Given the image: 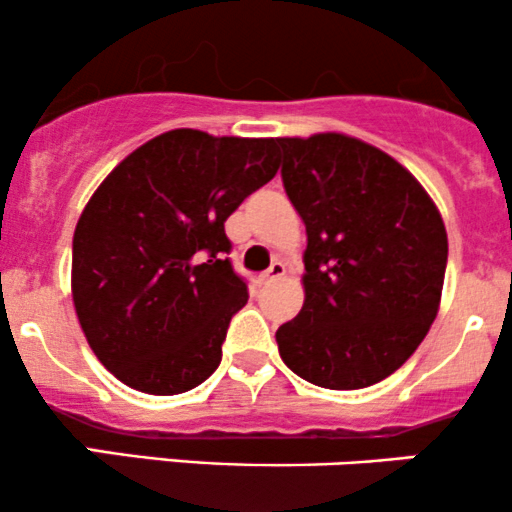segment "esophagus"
Masks as SVG:
<instances>
[{
	"label": "esophagus",
	"instance_id": "obj_1",
	"mask_svg": "<svg viewBox=\"0 0 512 512\" xmlns=\"http://www.w3.org/2000/svg\"><path fill=\"white\" fill-rule=\"evenodd\" d=\"M284 274H286V264L276 260V262H272V267H269L267 272L262 274V281H264V284H272V281L281 279V276H284Z\"/></svg>",
	"mask_w": 512,
	"mask_h": 512
}]
</instances>
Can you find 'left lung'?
Returning <instances> with one entry per match:
<instances>
[{"label": "left lung", "mask_w": 512, "mask_h": 512, "mask_svg": "<svg viewBox=\"0 0 512 512\" xmlns=\"http://www.w3.org/2000/svg\"><path fill=\"white\" fill-rule=\"evenodd\" d=\"M305 223V303L276 330L284 363L327 390L385 380L438 315L448 233L419 180L344 134L276 139Z\"/></svg>", "instance_id": "obj_1"}]
</instances>
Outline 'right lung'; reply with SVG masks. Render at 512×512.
Segmentation results:
<instances>
[{"label":"right lung","instance_id":"add662e5","mask_svg":"<svg viewBox=\"0 0 512 512\" xmlns=\"http://www.w3.org/2000/svg\"><path fill=\"white\" fill-rule=\"evenodd\" d=\"M276 170V139L173 129L93 192L74 231L72 296L117 380L180 395L219 368L231 317L248 303L223 221Z\"/></svg>","mask_w":512,"mask_h":512}]
</instances>
